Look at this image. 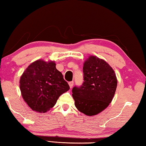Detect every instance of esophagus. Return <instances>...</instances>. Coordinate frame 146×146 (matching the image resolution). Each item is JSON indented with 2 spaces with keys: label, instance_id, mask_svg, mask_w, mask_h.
I'll return each instance as SVG.
<instances>
[{
  "label": "esophagus",
  "instance_id": "1",
  "mask_svg": "<svg viewBox=\"0 0 146 146\" xmlns=\"http://www.w3.org/2000/svg\"><path fill=\"white\" fill-rule=\"evenodd\" d=\"M73 84H74V82L73 81H71L69 82V85L70 86V88H72L73 86Z\"/></svg>",
  "mask_w": 146,
  "mask_h": 146
}]
</instances>
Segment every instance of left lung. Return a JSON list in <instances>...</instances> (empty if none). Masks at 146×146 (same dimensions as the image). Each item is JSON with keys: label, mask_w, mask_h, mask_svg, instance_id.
I'll return each instance as SVG.
<instances>
[{"label": "left lung", "mask_w": 146, "mask_h": 146, "mask_svg": "<svg viewBox=\"0 0 146 146\" xmlns=\"http://www.w3.org/2000/svg\"><path fill=\"white\" fill-rule=\"evenodd\" d=\"M84 81L72 89L75 105L88 116L102 111L112 101L117 80L113 69L103 60L90 56L84 64Z\"/></svg>", "instance_id": "8db88e82"}]
</instances>
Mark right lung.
<instances>
[{
  "instance_id": "obj_1",
  "label": "right lung",
  "mask_w": 146,
  "mask_h": 146,
  "mask_svg": "<svg viewBox=\"0 0 146 146\" xmlns=\"http://www.w3.org/2000/svg\"><path fill=\"white\" fill-rule=\"evenodd\" d=\"M23 100L33 110L44 113L53 108L58 98L69 89L54 62L39 60L31 64L21 77Z\"/></svg>"
}]
</instances>
